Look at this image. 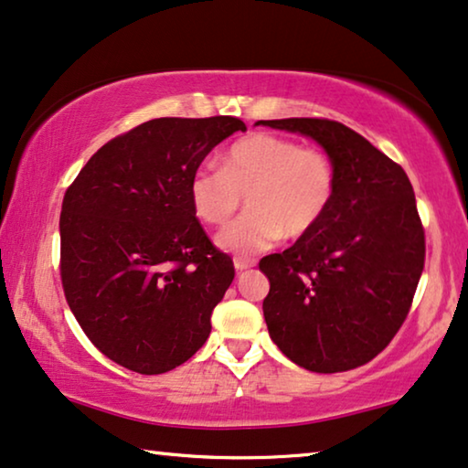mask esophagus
<instances>
[{"instance_id":"obj_1","label":"esophagus","mask_w":468,"mask_h":468,"mask_svg":"<svg viewBox=\"0 0 468 468\" xmlns=\"http://www.w3.org/2000/svg\"><path fill=\"white\" fill-rule=\"evenodd\" d=\"M253 266H255V260H249V257H236L234 260L236 272H245V270L253 268Z\"/></svg>"}]
</instances>
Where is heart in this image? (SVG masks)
Segmentation results:
<instances>
[{"label": "heart", "mask_w": 468, "mask_h": 468, "mask_svg": "<svg viewBox=\"0 0 468 468\" xmlns=\"http://www.w3.org/2000/svg\"><path fill=\"white\" fill-rule=\"evenodd\" d=\"M335 194L329 155L268 133L247 134L228 147L221 168L198 166L189 202L207 226H226L247 196L249 211L218 236L229 253H260L282 239H300L321 223Z\"/></svg>", "instance_id": "b5f03b06"}]
</instances>
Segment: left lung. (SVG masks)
<instances>
[{
	"label": "left lung",
	"mask_w": 468,
	"mask_h": 468,
	"mask_svg": "<svg viewBox=\"0 0 468 468\" xmlns=\"http://www.w3.org/2000/svg\"><path fill=\"white\" fill-rule=\"evenodd\" d=\"M316 141L335 168L321 223L260 261L270 337L295 365L335 374L371 361L410 313L424 268V229L408 175L334 120H260Z\"/></svg>",
	"instance_id": "8db88e82"
}]
</instances>
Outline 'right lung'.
<instances>
[{"label": "right lung", "mask_w": 468, "mask_h": 468, "mask_svg": "<svg viewBox=\"0 0 468 468\" xmlns=\"http://www.w3.org/2000/svg\"><path fill=\"white\" fill-rule=\"evenodd\" d=\"M245 122L155 118L86 162L60 211V279L80 327L137 374L179 367L211 334L234 263L208 240L189 177Z\"/></svg>", "instance_id": "right-lung-1"}]
</instances>
